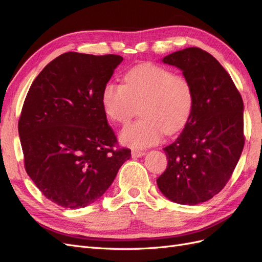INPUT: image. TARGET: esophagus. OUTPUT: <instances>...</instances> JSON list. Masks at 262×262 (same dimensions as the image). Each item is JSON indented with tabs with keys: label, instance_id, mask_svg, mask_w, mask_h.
<instances>
[{
	"label": "esophagus",
	"instance_id": "esophagus-1",
	"mask_svg": "<svg viewBox=\"0 0 262 262\" xmlns=\"http://www.w3.org/2000/svg\"><path fill=\"white\" fill-rule=\"evenodd\" d=\"M131 154H132V157H142V156H144L145 155V152H143V150H138V149H132V152H131Z\"/></svg>",
	"mask_w": 262,
	"mask_h": 262
}]
</instances>
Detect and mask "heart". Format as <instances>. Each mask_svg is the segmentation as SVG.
Here are the masks:
<instances>
[{"label":"heart","instance_id":"b5f03b06","mask_svg":"<svg viewBox=\"0 0 262 262\" xmlns=\"http://www.w3.org/2000/svg\"><path fill=\"white\" fill-rule=\"evenodd\" d=\"M194 91L189 78L155 63H141L124 74V84L108 82L101 106L109 120L124 125L140 106V120L120 133L123 144L147 147L164 132L170 136L184 128L192 113Z\"/></svg>","mask_w":262,"mask_h":262}]
</instances>
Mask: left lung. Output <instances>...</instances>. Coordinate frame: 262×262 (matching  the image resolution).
<instances>
[{
    "instance_id": "8db88e82",
    "label": "left lung",
    "mask_w": 262,
    "mask_h": 262,
    "mask_svg": "<svg viewBox=\"0 0 262 262\" xmlns=\"http://www.w3.org/2000/svg\"><path fill=\"white\" fill-rule=\"evenodd\" d=\"M163 62L189 78L194 105L184 131L163 148L167 168L156 181L172 202L194 205L217 194L239 161L245 144L243 98L226 70L200 48L172 52Z\"/></svg>"
}]
</instances>
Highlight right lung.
<instances>
[{"instance_id": "1", "label": "right lung", "mask_w": 262, "mask_h": 262, "mask_svg": "<svg viewBox=\"0 0 262 262\" xmlns=\"http://www.w3.org/2000/svg\"><path fill=\"white\" fill-rule=\"evenodd\" d=\"M123 58L67 52L47 64L24 101L18 134L26 172L60 207L78 209L106 192L131 149L118 147L101 92Z\"/></svg>"}]
</instances>
